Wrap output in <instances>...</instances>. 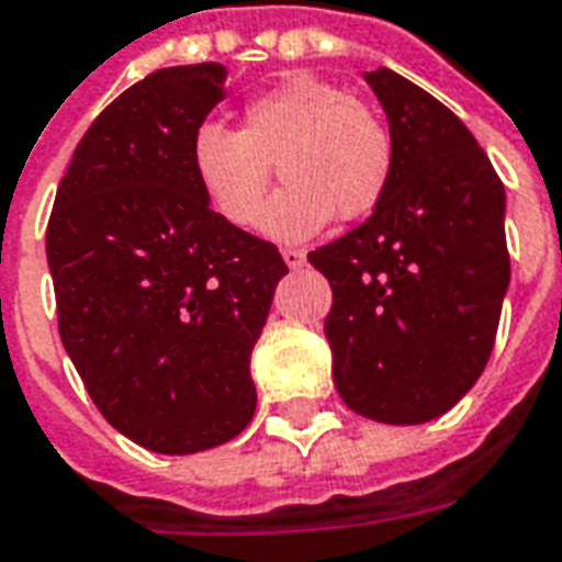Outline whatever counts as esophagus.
<instances>
[{"instance_id": "esophagus-1", "label": "esophagus", "mask_w": 562, "mask_h": 562, "mask_svg": "<svg viewBox=\"0 0 562 562\" xmlns=\"http://www.w3.org/2000/svg\"><path fill=\"white\" fill-rule=\"evenodd\" d=\"M281 258H284V263L290 269H299L304 263V251L293 249V246H284V249H281Z\"/></svg>"}]
</instances>
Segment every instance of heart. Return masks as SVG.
I'll list each match as a JSON object with an SVG mask.
<instances>
[{
	"label": "heart",
	"mask_w": 562,
	"mask_h": 562,
	"mask_svg": "<svg viewBox=\"0 0 562 562\" xmlns=\"http://www.w3.org/2000/svg\"><path fill=\"white\" fill-rule=\"evenodd\" d=\"M272 162L288 184L270 205L267 234L307 240L334 216L355 222L375 211L393 178L395 151L372 108L316 76H290L249 99L237 132L207 120L190 140L204 195L237 228L263 220Z\"/></svg>",
	"instance_id": "1"
}]
</instances>
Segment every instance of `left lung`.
Wrapping results in <instances>:
<instances>
[{"label":"left lung","mask_w":562,"mask_h":562,"mask_svg":"<svg viewBox=\"0 0 562 562\" xmlns=\"http://www.w3.org/2000/svg\"><path fill=\"white\" fill-rule=\"evenodd\" d=\"M393 137V178L367 222L307 255L328 278L325 337L342 402L419 425L484 372L510 284L504 184L446 104L393 69L367 72Z\"/></svg>","instance_id":"1"}]
</instances>
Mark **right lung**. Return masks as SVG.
Segmentation results:
<instances>
[{
  "instance_id": "right-lung-1",
  "label": "right lung",
  "mask_w": 562,
  "mask_h": 562,
  "mask_svg": "<svg viewBox=\"0 0 562 562\" xmlns=\"http://www.w3.org/2000/svg\"><path fill=\"white\" fill-rule=\"evenodd\" d=\"M222 64L167 67L95 116L60 178L49 258L60 342L104 419L158 454L240 434L249 360L286 263L211 207L190 164Z\"/></svg>"
}]
</instances>
